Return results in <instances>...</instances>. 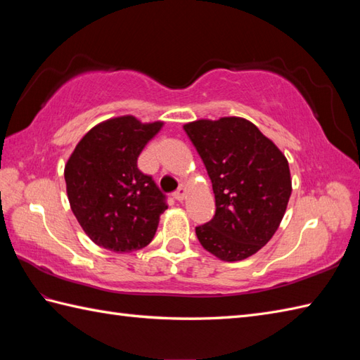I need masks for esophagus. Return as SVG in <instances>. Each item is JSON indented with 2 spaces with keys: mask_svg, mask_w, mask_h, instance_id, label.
Wrapping results in <instances>:
<instances>
[{
  "mask_svg": "<svg viewBox=\"0 0 360 360\" xmlns=\"http://www.w3.org/2000/svg\"><path fill=\"white\" fill-rule=\"evenodd\" d=\"M186 193H187V190H186V186H179V188L176 190V192L173 193V198L176 201H182L186 198Z\"/></svg>",
  "mask_w": 360,
  "mask_h": 360,
  "instance_id": "obj_1",
  "label": "esophagus"
}]
</instances>
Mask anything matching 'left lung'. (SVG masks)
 Here are the masks:
<instances>
[{"mask_svg": "<svg viewBox=\"0 0 360 360\" xmlns=\"http://www.w3.org/2000/svg\"><path fill=\"white\" fill-rule=\"evenodd\" d=\"M212 181L215 215L196 227L202 248L224 262L254 255L272 238L292 187L285 155L241 117L184 125Z\"/></svg>", "mask_w": 360, "mask_h": 360, "instance_id": "8db88e82", "label": "left lung"}]
</instances>
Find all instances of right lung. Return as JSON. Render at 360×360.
<instances>
[{
    "mask_svg": "<svg viewBox=\"0 0 360 360\" xmlns=\"http://www.w3.org/2000/svg\"><path fill=\"white\" fill-rule=\"evenodd\" d=\"M162 122L141 124L133 116L110 119L91 128L68 159V200L85 233L97 246L133 252L156 233L167 198L137 158Z\"/></svg>",
    "mask_w": 360,
    "mask_h": 360,
    "instance_id": "add662e5",
    "label": "right lung"
}]
</instances>
